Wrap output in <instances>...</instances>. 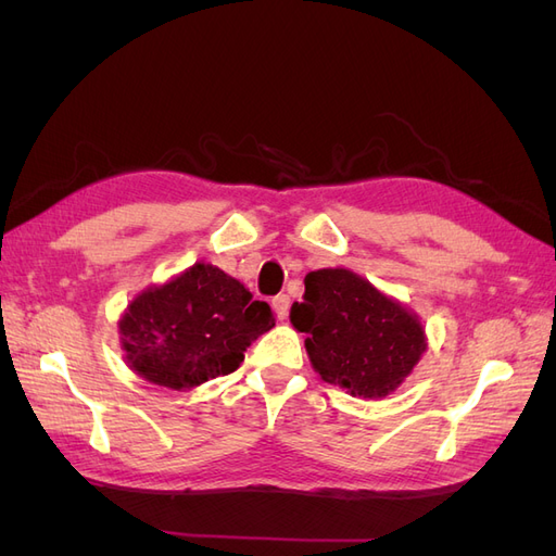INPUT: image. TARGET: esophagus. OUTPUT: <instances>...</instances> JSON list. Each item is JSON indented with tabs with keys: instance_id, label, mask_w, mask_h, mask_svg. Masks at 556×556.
<instances>
[{
	"instance_id": "1",
	"label": "esophagus",
	"mask_w": 556,
	"mask_h": 556,
	"mask_svg": "<svg viewBox=\"0 0 556 556\" xmlns=\"http://www.w3.org/2000/svg\"><path fill=\"white\" fill-rule=\"evenodd\" d=\"M274 311L278 313V317H280V319L288 317V313H290V296H288V294H278V296H274Z\"/></svg>"
}]
</instances>
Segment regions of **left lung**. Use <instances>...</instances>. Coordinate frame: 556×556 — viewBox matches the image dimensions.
<instances>
[{
    "label": "left lung",
    "mask_w": 556,
    "mask_h": 556,
    "mask_svg": "<svg viewBox=\"0 0 556 556\" xmlns=\"http://www.w3.org/2000/svg\"><path fill=\"white\" fill-rule=\"evenodd\" d=\"M290 323L306 333L311 366L352 396L382 399L427 352L422 319L350 268H317L304 278Z\"/></svg>",
    "instance_id": "obj_1"
}]
</instances>
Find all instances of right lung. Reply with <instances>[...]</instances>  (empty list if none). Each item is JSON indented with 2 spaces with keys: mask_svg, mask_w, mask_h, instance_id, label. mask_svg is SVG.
<instances>
[{
  "mask_svg": "<svg viewBox=\"0 0 556 556\" xmlns=\"http://www.w3.org/2000/svg\"><path fill=\"white\" fill-rule=\"evenodd\" d=\"M274 327L271 306L208 262L148 285L117 319L131 371L176 392L237 371L250 343Z\"/></svg>",
  "mask_w": 556,
  "mask_h": 556,
  "instance_id": "right-lung-1",
  "label": "right lung"
}]
</instances>
